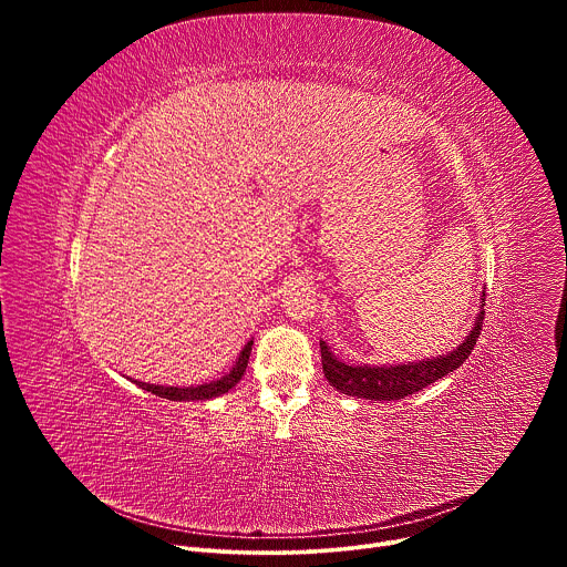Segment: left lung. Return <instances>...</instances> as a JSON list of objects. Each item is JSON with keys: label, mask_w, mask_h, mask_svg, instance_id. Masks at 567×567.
Here are the masks:
<instances>
[{"label": "left lung", "mask_w": 567, "mask_h": 567, "mask_svg": "<svg viewBox=\"0 0 567 567\" xmlns=\"http://www.w3.org/2000/svg\"><path fill=\"white\" fill-rule=\"evenodd\" d=\"M484 318V291L480 296V311L473 316V328L464 337V341L446 354L409 361V363H383V365H354L341 361L326 341H320V359H322V374L334 385L339 392L370 399V401H396L409 396L437 379L457 370L471 354Z\"/></svg>", "instance_id": "obj_1"}]
</instances>
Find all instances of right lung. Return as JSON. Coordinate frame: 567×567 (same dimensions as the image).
I'll use <instances>...</instances> for the list:
<instances>
[{
  "mask_svg": "<svg viewBox=\"0 0 567 567\" xmlns=\"http://www.w3.org/2000/svg\"><path fill=\"white\" fill-rule=\"evenodd\" d=\"M251 348H254V339L245 348H241L233 368L217 381H208V383H199V385H161V383H145V381H134V383L156 396H164L171 401H206L213 396H221L230 388H235L241 377H245L247 363L251 357Z\"/></svg>",
  "mask_w": 567,
  "mask_h": 567,
  "instance_id": "add662e5",
  "label": "right lung"
}]
</instances>
